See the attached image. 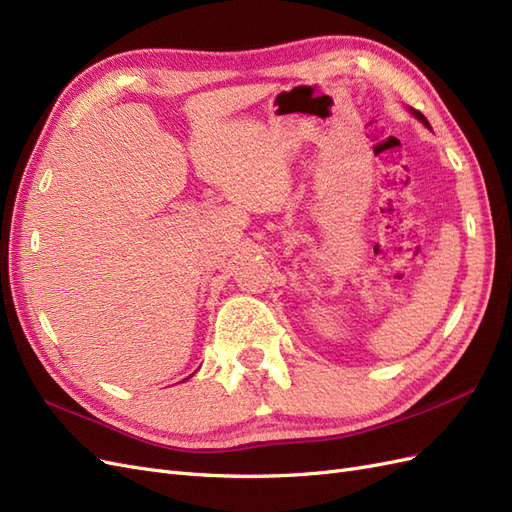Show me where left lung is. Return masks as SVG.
Instances as JSON below:
<instances>
[{"mask_svg":"<svg viewBox=\"0 0 512 512\" xmlns=\"http://www.w3.org/2000/svg\"><path fill=\"white\" fill-rule=\"evenodd\" d=\"M414 115H416V119H421V121L425 123V126H429V121L425 119V115H423V113H418V111H414Z\"/></svg>","mask_w":512,"mask_h":512,"instance_id":"obj_1","label":"left lung"}]
</instances>
